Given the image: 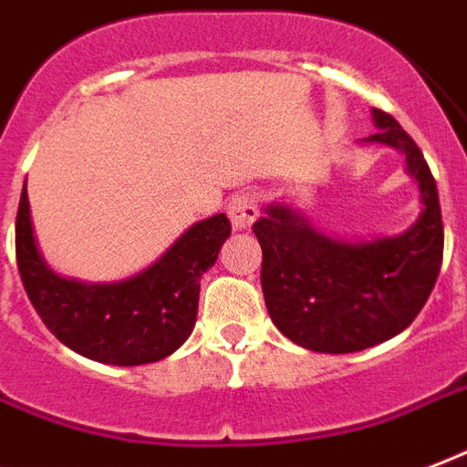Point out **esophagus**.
Listing matches in <instances>:
<instances>
[{
  "label": "esophagus",
  "instance_id": "34e87169",
  "mask_svg": "<svg viewBox=\"0 0 467 467\" xmlns=\"http://www.w3.org/2000/svg\"><path fill=\"white\" fill-rule=\"evenodd\" d=\"M260 214V200L258 194L253 190H245V192H238L234 200L229 202V216L234 229H251V223L258 219Z\"/></svg>",
  "mask_w": 467,
  "mask_h": 467
}]
</instances>
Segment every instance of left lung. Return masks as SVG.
<instances>
[{
  "label": "left lung",
  "mask_w": 467,
  "mask_h": 467,
  "mask_svg": "<svg viewBox=\"0 0 467 467\" xmlns=\"http://www.w3.org/2000/svg\"><path fill=\"white\" fill-rule=\"evenodd\" d=\"M372 119L380 131L368 140L400 148L421 190L424 212L410 231L338 244L280 204L253 223L270 319L290 341L319 353H356L404 331L426 305L443 260L439 190L424 153L392 114L375 109Z\"/></svg>",
  "instance_id": "left-lung-1"
}]
</instances>
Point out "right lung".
Segmentation results:
<instances>
[{"instance_id": "obj_1", "label": "right lung", "mask_w": 467, "mask_h": 467, "mask_svg": "<svg viewBox=\"0 0 467 467\" xmlns=\"http://www.w3.org/2000/svg\"><path fill=\"white\" fill-rule=\"evenodd\" d=\"M231 236L226 214L194 223L155 265L114 285L57 277L38 255L26 182L16 212V265L43 324L79 356L109 365H143L175 353L192 334L200 277Z\"/></svg>"}]
</instances>
